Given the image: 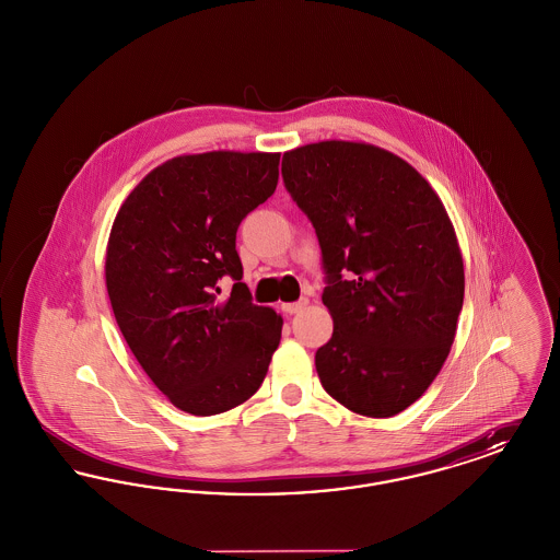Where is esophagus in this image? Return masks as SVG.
<instances>
[{"instance_id":"esophagus-1","label":"esophagus","mask_w":560,"mask_h":560,"mask_svg":"<svg viewBox=\"0 0 560 560\" xmlns=\"http://www.w3.org/2000/svg\"><path fill=\"white\" fill-rule=\"evenodd\" d=\"M306 304H308V300H298V302H290V304H281V311L288 313V315H295L302 308H306Z\"/></svg>"}]
</instances>
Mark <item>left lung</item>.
<instances>
[{"instance_id":"1","label":"left lung","mask_w":560,"mask_h":560,"mask_svg":"<svg viewBox=\"0 0 560 560\" xmlns=\"http://www.w3.org/2000/svg\"><path fill=\"white\" fill-rule=\"evenodd\" d=\"M281 174L323 256L334 334L315 354L320 384L354 413L397 416L452 350L464 304L452 220L407 161L365 142L298 147Z\"/></svg>"}]
</instances>
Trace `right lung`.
<instances>
[{"instance_id": "obj_1", "label": "right lung", "mask_w": 560, "mask_h": 560, "mask_svg": "<svg viewBox=\"0 0 560 560\" xmlns=\"http://www.w3.org/2000/svg\"><path fill=\"white\" fill-rule=\"evenodd\" d=\"M279 153L212 151L161 163L115 215L107 292L136 361L178 409L215 416L249 399L283 319L256 306L235 249L241 220L279 180ZM234 281L219 298L221 277Z\"/></svg>"}]
</instances>
